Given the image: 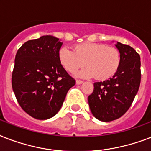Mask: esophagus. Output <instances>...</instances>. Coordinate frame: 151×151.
Returning a JSON list of instances; mask_svg holds the SVG:
<instances>
[{
    "label": "esophagus",
    "mask_w": 151,
    "mask_h": 151,
    "mask_svg": "<svg viewBox=\"0 0 151 151\" xmlns=\"http://www.w3.org/2000/svg\"><path fill=\"white\" fill-rule=\"evenodd\" d=\"M83 82H84V81H81V80H77V81H76V84H77V85H81Z\"/></svg>",
    "instance_id": "esophagus-1"
}]
</instances>
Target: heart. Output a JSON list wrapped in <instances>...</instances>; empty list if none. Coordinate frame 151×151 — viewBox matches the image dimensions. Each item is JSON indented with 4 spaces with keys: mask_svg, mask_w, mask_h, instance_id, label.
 Wrapping results in <instances>:
<instances>
[{
    "mask_svg": "<svg viewBox=\"0 0 151 151\" xmlns=\"http://www.w3.org/2000/svg\"><path fill=\"white\" fill-rule=\"evenodd\" d=\"M59 59L69 73H75L85 64L88 66L78 73L79 77H96L98 80H106L119 70L122 54L117 48L105 44L85 42L76 45L73 52L66 47L61 48Z\"/></svg>",
    "mask_w": 151,
    "mask_h": 151,
    "instance_id": "1",
    "label": "heart"
}]
</instances>
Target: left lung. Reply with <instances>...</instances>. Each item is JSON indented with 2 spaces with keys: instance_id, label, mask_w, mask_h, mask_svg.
<instances>
[{
  "instance_id": "8db88e82",
  "label": "left lung",
  "mask_w": 151,
  "mask_h": 151,
  "mask_svg": "<svg viewBox=\"0 0 151 151\" xmlns=\"http://www.w3.org/2000/svg\"><path fill=\"white\" fill-rule=\"evenodd\" d=\"M122 64L117 73L109 80L94 83L88 96V105L94 117L102 122H111L124 115L131 106L140 85V56L128 45L117 42Z\"/></svg>"
}]
</instances>
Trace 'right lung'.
Wrapping results in <instances>:
<instances>
[{"label":"right lung","instance_id":"add662e5","mask_svg":"<svg viewBox=\"0 0 151 151\" xmlns=\"http://www.w3.org/2000/svg\"><path fill=\"white\" fill-rule=\"evenodd\" d=\"M63 42L50 35L25 42L17 51L12 85L18 103L34 118L46 120L60 110L75 80L59 59Z\"/></svg>","mask_w":151,"mask_h":151}]
</instances>
